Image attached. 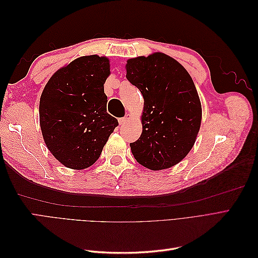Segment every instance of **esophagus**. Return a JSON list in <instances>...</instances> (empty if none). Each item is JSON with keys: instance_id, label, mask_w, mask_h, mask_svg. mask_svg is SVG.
Wrapping results in <instances>:
<instances>
[{"instance_id": "1", "label": "esophagus", "mask_w": 258, "mask_h": 258, "mask_svg": "<svg viewBox=\"0 0 258 258\" xmlns=\"http://www.w3.org/2000/svg\"><path fill=\"white\" fill-rule=\"evenodd\" d=\"M129 120H130V115L127 114L124 117H121V118H119L118 121H119V124H124V123H127Z\"/></svg>"}]
</instances>
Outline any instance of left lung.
I'll return each mask as SVG.
<instances>
[{"instance_id":"1","label":"left lung","mask_w":258,"mask_h":258,"mask_svg":"<svg viewBox=\"0 0 258 258\" xmlns=\"http://www.w3.org/2000/svg\"><path fill=\"white\" fill-rule=\"evenodd\" d=\"M127 80L144 98L142 135L130 143L140 165L175 166L192 148L201 123V103L190 75L165 53L127 61Z\"/></svg>"}]
</instances>
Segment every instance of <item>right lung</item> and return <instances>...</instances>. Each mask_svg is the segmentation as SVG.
<instances>
[{
  "label": "right lung",
  "instance_id": "1",
  "mask_svg": "<svg viewBox=\"0 0 258 258\" xmlns=\"http://www.w3.org/2000/svg\"><path fill=\"white\" fill-rule=\"evenodd\" d=\"M110 61L97 54L77 58L54 73L40 100L46 146L68 168L95 163L118 120L106 112L104 83Z\"/></svg>",
  "mask_w": 258,
  "mask_h": 258
}]
</instances>
